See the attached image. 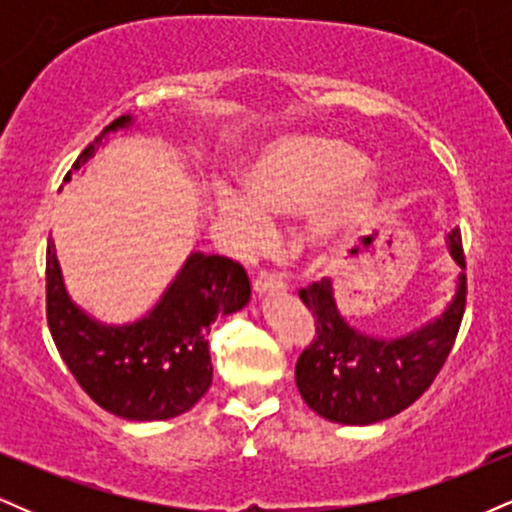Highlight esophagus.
I'll return each mask as SVG.
<instances>
[{
    "label": "esophagus",
    "instance_id": "1",
    "mask_svg": "<svg viewBox=\"0 0 512 512\" xmlns=\"http://www.w3.org/2000/svg\"><path fill=\"white\" fill-rule=\"evenodd\" d=\"M252 289H255L257 293H279L286 289L284 284V276H281L279 272H260L255 276V281H252Z\"/></svg>",
    "mask_w": 512,
    "mask_h": 512
}]
</instances>
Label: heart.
<instances>
[{"label": "heart", "mask_w": 512, "mask_h": 512, "mask_svg": "<svg viewBox=\"0 0 512 512\" xmlns=\"http://www.w3.org/2000/svg\"><path fill=\"white\" fill-rule=\"evenodd\" d=\"M366 156L344 139L298 137L264 149L243 170L248 196L221 187L219 207L252 233L264 231V214L303 216L322 204L313 236L325 240L351 223L378 197L363 168Z\"/></svg>", "instance_id": "obj_1"}]
</instances>
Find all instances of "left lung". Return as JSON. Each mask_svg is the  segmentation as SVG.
<instances>
[{
	"label": "left lung",
	"instance_id": "8db88e82",
	"mask_svg": "<svg viewBox=\"0 0 512 512\" xmlns=\"http://www.w3.org/2000/svg\"><path fill=\"white\" fill-rule=\"evenodd\" d=\"M450 255L464 269L460 231L448 236ZM315 317V339L296 363V385L315 414L334 424L368 426L411 407L431 387L448 361L467 305V276L436 322L402 339H373L346 325L322 279L298 291Z\"/></svg>",
	"mask_w": 512,
	"mask_h": 512
}]
</instances>
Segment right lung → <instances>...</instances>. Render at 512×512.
I'll return each instance as SVG.
<instances>
[{
    "label": "right lung",
    "mask_w": 512,
    "mask_h": 512,
    "mask_svg": "<svg viewBox=\"0 0 512 512\" xmlns=\"http://www.w3.org/2000/svg\"><path fill=\"white\" fill-rule=\"evenodd\" d=\"M122 115L72 163L81 170L108 132L127 127ZM72 170L64 182L72 180ZM250 301V281L236 260L192 252L163 298L134 325L105 327L69 301L55 245L45 257V315L62 361L98 407L129 421H163L190 411L211 385L207 334L219 315Z\"/></svg>",
    "instance_id": "right-lung-1"
}]
</instances>
